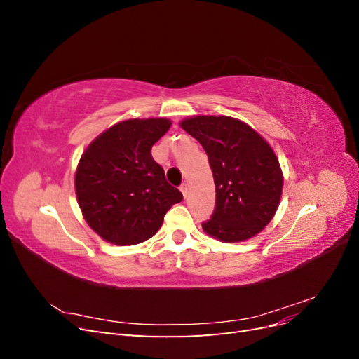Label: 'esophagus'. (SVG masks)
I'll return each instance as SVG.
<instances>
[{"label":"esophagus","mask_w":359,"mask_h":359,"mask_svg":"<svg viewBox=\"0 0 359 359\" xmlns=\"http://www.w3.org/2000/svg\"><path fill=\"white\" fill-rule=\"evenodd\" d=\"M180 190H181V193H182V196H184V198H187V194H189V187H187V184H186V182L181 184Z\"/></svg>","instance_id":"34e87169"}]
</instances>
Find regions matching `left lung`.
<instances>
[{
	"mask_svg": "<svg viewBox=\"0 0 359 359\" xmlns=\"http://www.w3.org/2000/svg\"><path fill=\"white\" fill-rule=\"evenodd\" d=\"M203 147L215 184V208L203 231L224 243L259 233L273 219L283 173L273 148L232 116H191L180 124Z\"/></svg>",
	"mask_w": 359,
	"mask_h": 359,
	"instance_id": "1",
	"label": "left lung"
}]
</instances>
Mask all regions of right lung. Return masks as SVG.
<instances>
[{
	"label": "right lung",
	"instance_id": "add662e5",
	"mask_svg": "<svg viewBox=\"0 0 359 359\" xmlns=\"http://www.w3.org/2000/svg\"><path fill=\"white\" fill-rule=\"evenodd\" d=\"M166 118L127 119L97 136L82 154L74 189L83 219L104 241L133 245L156 235L163 217L182 201L151 156Z\"/></svg>",
	"mask_w": 359,
	"mask_h": 359
}]
</instances>
